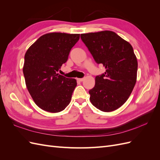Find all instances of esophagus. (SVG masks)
I'll list each match as a JSON object with an SVG mask.
<instances>
[{
	"mask_svg": "<svg viewBox=\"0 0 160 160\" xmlns=\"http://www.w3.org/2000/svg\"><path fill=\"white\" fill-rule=\"evenodd\" d=\"M77 80L80 81V82H81V81H83L84 80V79H83V78H78V79H77Z\"/></svg>",
	"mask_w": 160,
	"mask_h": 160,
	"instance_id": "esophagus-1",
	"label": "esophagus"
}]
</instances>
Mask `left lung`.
<instances>
[{"mask_svg": "<svg viewBox=\"0 0 160 160\" xmlns=\"http://www.w3.org/2000/svg\"><path fill=\"white\" fill-rule=\"evenodd\" d=\"M81 38L97 63L106 69L95 77L94 88L89 91L91 102L105 112L116 110L128 100L136 83L138 61L133 47L110 31L81 34Z\"/></svg>", "mask_w": 160, "mask_h": 160, "instance_id": "obj_1", "label": "left lung"}]
</instances>
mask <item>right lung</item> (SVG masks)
<instances>
[{"label": "right lung", "mask_w": 160, "mask_h": 160, "mask_svg": "<svg viewBox=\"0 0 160 160\" xmlns=\"http://www.w3.org/2000/svg\"><path fill=\"white\" fill-rule=\"evenodd\" d=\"M79 36L47 33L38 38L25 53L22 70L27 88L35 103L42 110L60 112L70 103L77 81L58 72L68 59Z\"/></svg>", "instance_id": "obj_1"}]
</instances>
